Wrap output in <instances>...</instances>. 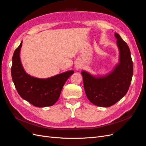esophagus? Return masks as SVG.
<instances>
[{
  "label": "esophagus",
  "instance_id": "1",
  "mask_svg": "<svg viewBox=\"0 0 146 146\" xmlns=\"http://www.w3.org/2000/svg\"><path fill=\"white\" fill-rule=\"evenodd\" d=\"M77 68H79V66H77Z\"/></svg>",
  "mask_w": 146,
  "mask_h": 146
}]
</instances>
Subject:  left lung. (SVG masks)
I'll return each instance as SVG.
<instances>
[{
  "instance_id": "obj_1",
  "label": "left lung",
  "mask_w": 146,
  "mask_h": 146,
  "mask_svg": "<svg viewBox=\"0 0 146 146\" xmlns=\"http://www.w3.org/2000/svg\"><path fill=\"white\" fill-rule=\"evenodd\" d=\"M120 50V63L113 71L105 77L95 78L82 72L85 93L91 103L108 107L124 96L129 89L133 73V64L130 48L117 33H115Z\"/></svg>"
}]
</instances>
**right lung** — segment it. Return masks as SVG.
Here are the masks:
<instances>
[{
  "mask_svg": "<svg viewBox=\"0 0 146 146\" xmlns=\"http://www.w3.org/2000/svg\"><path fill=\"white\" fill-rule=\"evenodd\" d=\"M22 41L13 55L11 77L16 89L23 99L36 107L52 106L58 100L61 91L73 70L61 73L46 79L31 77L22 66L19 53Z\"/></svg>",
  "mask_w": 146,
  "mask_h": 146,
  "instance_id": "right-lung-1",
  "label": "right lung"
}]
</instances>
